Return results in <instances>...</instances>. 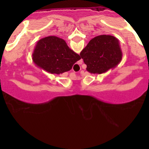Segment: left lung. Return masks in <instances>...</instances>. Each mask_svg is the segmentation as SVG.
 <instances>
[{"instance_id":"8db88e82","label":"left lung","mask_w":149,"mask_h":149,"mask_svg":"<svg viewBox=\"0 0 149 149\" xmlns=\"http://www.w3.org/2000/svg\"><path fill=\"white\" fill-rule=\"evenodd\" d=\"M80 55L86 65V71L99 74L116 67L122 59L119 39L110 35L92 39Z\"/></svg>"}]
</instances>
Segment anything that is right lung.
<instances>
[{"instance_id": "obj_1", "label": "right lung", "mask_w": 149, "mask_h": 149, "mask_svg": "<svg viewBox=\"0 0 149 149\" xmlns=\"http://www.w3.org/2000/svg\"><path fill=\"white\" fill-rule=\"evenodd\" d=\"M36 66L51 74H60L71 70L81 56L67 45L64 39L50 36L39 40L32 54Z\"/></svg>"}]
</instances>
